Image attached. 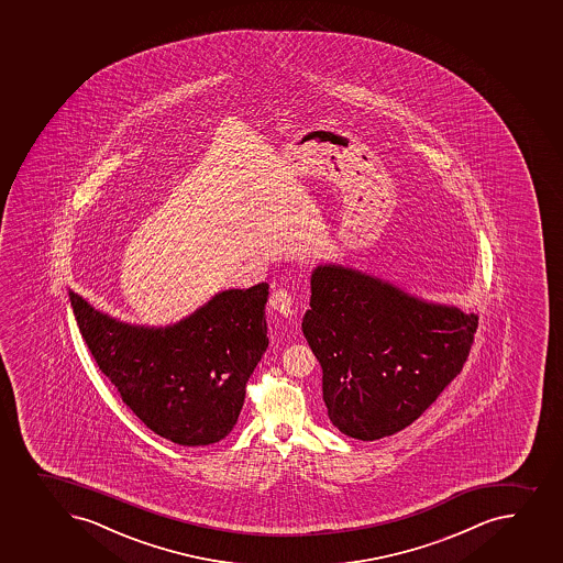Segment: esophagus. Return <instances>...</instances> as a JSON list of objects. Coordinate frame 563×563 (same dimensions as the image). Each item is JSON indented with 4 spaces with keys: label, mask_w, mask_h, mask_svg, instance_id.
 Listing matches in <instances>:
<instances>
[{
    "label": "esophagus",
    "mask_w": 563,
    "mask_h": 563,
    "mask_svg": "<svg viewBox=\"0 0 563 563\" xmlns=\"http://www.w3.org/2000/svg\"><path fill=\"white\" fill-rule=\"evenodd\" d=\"M269 307L275 310V312L280 313V316H291L294 313V297H291L290 291L283 288V286H278L275 290L272 291V296H269Z\"/></svg>",
    "instance_id": "esophagus-1"
}]
</instances>
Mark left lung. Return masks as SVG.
<instances>
[{
    "label": "left lung",
    "mask_w": 563,
    "mask_h": 563,
    "mask_svg": "<svg viewBox=\"0 0 563 563\" xmlns=\"http://www.w3.org/2000/svg\"><path fill=\"white\" fill-rule=\"evenodd\" d=\"M302 332L323 367V400L341 433H398L461 374L479 319L418 301L349 267L319 266Z\"/></svg>",
    "instance_id": "1"
}]
</instances>
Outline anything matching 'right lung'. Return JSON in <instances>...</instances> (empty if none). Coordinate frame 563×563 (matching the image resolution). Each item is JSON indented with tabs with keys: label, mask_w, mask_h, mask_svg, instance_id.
<instances>
[{
	"label": "right lung",
	"mask_w": 563,
	"mask_h": 563,
	"mask_svg": "<svg viewBox=\"0 0 563 563\" xmlns=\"http://www.w3.org/2000/svg\"><path fill=\"white\" fill-rule=\"evenodd\" d=\"M267 285L218 294L168 329L119 323L69 291L97 367L146 428L179 445L225 439L267 349Z\"/></svg>",
	"instance_id": "right-lung-1"
}]
</instances>
